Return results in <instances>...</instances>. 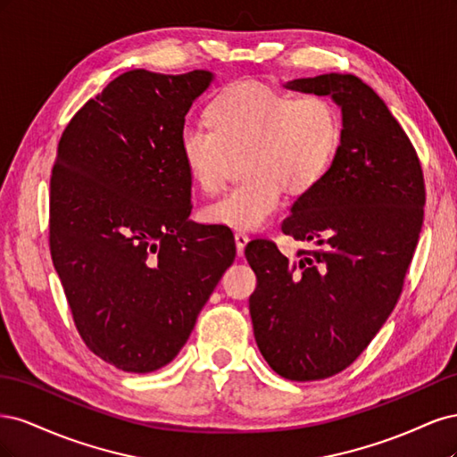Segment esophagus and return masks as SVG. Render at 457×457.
Masks as SVG:
<instances>
[{
	"mask_svg": "<svg viewBox=\"0 0 457 457\" xmlns=\"http://www.w3.org/2000/svg\"><path fill=\"white\" fill-rule=\"evenodd\" d=\"M234 242H237V252L242 257L247 242H250V238H247V234H244V232H237V234H234Z\"/></svg>",
	"mask_w": 457,
	"mask_h": 457,
	"instance_id": "1",
	"label": "esophagus"
}]
</instances>
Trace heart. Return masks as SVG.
<instances>
[{
  "label": "heart",
  "instance_id": "obj_1",
  "mask_svg": "<svg viewBox=\"0 0 457 457\" xmlns=\"http://www.w3.org/2000/svg\"><path fill=\"white\" fill-rule=\"evenodd\" d=\"M210 128L187 123L177 146L190 181L204 192L223 183L234 156L244 181L205 204L207 225L240 230L265 227L284 202V188L305 195L322 181L341 143L337 110L318 95L295 96L261 81H238L207 108Z\"/></svg>",
  "mask_w": 457,
  "mask_h": 457
}]
</instances>
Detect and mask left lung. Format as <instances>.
Masks as SVG:
<instances>
[{
  "label": "left lung",
  "instance_id": "1",
  "mask_svg": "<svg viewBox=\"0 0 457 457\" xmlns=\"http://www.w3.org/2000/svg\"><path fill=\"white\" fill-rule=\"evenodd\" d=\"M284 87L328 95L341 108V143L282 223L312 250L292 262L272 242L247 244L257 276L250 314L269 366L314 381L351 366L393 312L420 240L425 187L408 135L361 78L331 72Z\"/></svg>",
  "mask_w": 457,
  "mask_h": 457
}]
</instances>
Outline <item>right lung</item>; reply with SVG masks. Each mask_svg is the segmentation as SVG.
<instances>
[{"label":"right lung","instance_id":"right-lung-1","mask_svg":"<svg viewBox=\"0 0 457 457\" xmlns=\"http://www.w3.org/2000/svg\"><path fill=\"white\" fill-rule=\"evenodd\" d=\"M215 74L118 76L64 129L51 175L54 270L87 347L131 373L170 364L237 245L192 223L177 139Z\"/></svg>","mask_w":457,"mask_h":457}]
</instances>
